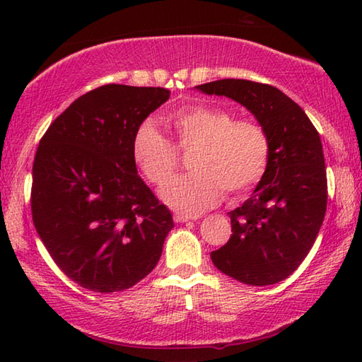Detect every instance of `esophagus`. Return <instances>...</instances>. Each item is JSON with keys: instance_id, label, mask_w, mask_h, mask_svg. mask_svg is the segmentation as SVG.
<instances>
[{"instance_id": "obj_1", "label": "esophagus", "mask_w": 362, "mask_h": 362, "mask_svg": "<svg viewBox=\"0 0 362 362\" xmlns=\"http://www.w3.org/2000/svg\"><path fill=\"white\" fill-rule=\"evenodd\" d=\"M196 217L193 216H187V214H182V212H175L174 214V222L177 223H185V222H189V220H194Z\"/></svg>"}]
</instances>
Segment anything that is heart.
Returning <instances> with one entry per match:
<instances>
[{"label": "heart", "mask_w": 362, "mask_h": 362, "mask_svg": "<svg viewBox=\"0 0 362 362\" xmlns=\"http://www.w3.org/2000/svg\"><path fill=\"white\" fill-rule=\"evenodd\" d=\"M177 145L189 150L188 164L193 170L175 177L159 196L182 214H198L216 206L225 189L241 196L254 188L267 173L269 136L254 119H233L222 107L188 105L168 116ZM136 166L153 185H163L174 174L179 153L170 140L150 119L136 127L131 142Z\"/></svg>", "instance_id": "obj_1"}]
</instances>
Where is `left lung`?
Instances as JSON below:
<instances>
[{
    "mask_svg": "<svg viewBox=\"0 0 362 362\" xmlns=\"http://www.w3.org/2000/svg\"><path fill=\"white\" fill-rule=\"evenodd\" d=\"M225 95L252 113L269 136V163L252 196L228 212V243L211 259L226 276L269 286L296 272L313 247L327 207V177L320 134L296 102L279 89L247 79L196 86Z\"/></svg>",
    "mask_w": 362,
    "mask_h": 362,
    "instance_id": "left-lung-1",
    "label": "left lung"
}]
</instances>
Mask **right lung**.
<instances>
[{"label":"right lung","instance_id":"right-lung-1","mask_svg":"<svg viewBox=\"0 0 362 362\" xmlns=\"http://www.w3.org/2000/svg\"><path fill=\"white\" fill-rule=\"evenodd\" d=\"M164 88L105 84L71 103L41 137L32 217L56 265L84 289L110 293L144 279L173 214L137 174L136 127L169 99Z\"/></svg>","mask_w":362,"mask_h":362}]
</instances>
